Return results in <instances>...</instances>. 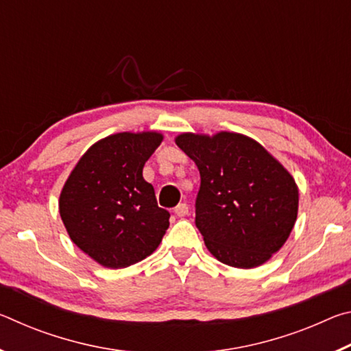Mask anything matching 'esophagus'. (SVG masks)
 <instances>
[{
    "label": "esophagus",
    "mask_w": 351,
    "mask_h": 351,
    "mask_svg": "<svg viewBox=\"0 0 351 351\" xmlns=\"http://www.w3.org/2000/svg\"><path fill=\"white\" fill-rule=\"evenodd\" d=\"M175 215L180 217V218L189 215V206H187L186 203H180V204H178V206L175 207Z\"/></svg>",
    "instance_id": "34e87169"
}]
</instances>
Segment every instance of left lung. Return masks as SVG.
I'll list each match as a JSON object with an SVG mask.
<instances>
[{"label": "left lung", "mask_w": 351, "mask_h": 351, "mask_svg": "<svg viewBox=\"0 0 351 351\" xmlns=\"http://www.w3.org/2000/svg\"><path fill=\"white\" fill-rule=\"evenodd\" d=\"M175 142L199 170L195 224L209 252L234 268L266 263L288 240L297 219L294 178L245 134L181 133Z\"/></svg>", "instance_id": "obj_1"}]
</instances>
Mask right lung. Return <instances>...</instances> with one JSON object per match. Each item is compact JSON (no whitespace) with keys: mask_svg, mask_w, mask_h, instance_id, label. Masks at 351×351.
Listing matches in <instances>:
<instances>
[{"mask_svg":"<svg viewBox=\"0 0 351 351\" xmlns=\"http://www.w3.org/2000/svg\"><path fill=\"white\" fill-rule=\"evenodd\" d=\"M164 136L116 133L79 159L58 199L62 221L77 247L105 268L119 269L156 251L169 229L142 169Z\"/></svg>","mask_w":351,"mask_h":351,"instance_id":"1","label":"right lung"}]
</instances>
